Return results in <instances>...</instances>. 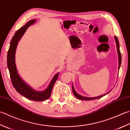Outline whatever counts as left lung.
Listing matches in <instances>:
<instances>
[{"label": "left lung", "instance_id": "left-lung-1", "mask_svg": "<svg viewBox=\"0 0 130 130\" xmlns=\"http://www.w3.org/2000/svg\"><path fill=\"white\" fill-rule=\"evenodd\" d=\"M114 39H115V41L116 42V45H117V52H118V63H119V67L118 69H119L120 68L121 65V61H122V57H121V53L120 52V50H119V42H118V39L117 37L116 36H114ZM72 90H73V92L74 95L75 96L76 98L78 99H80V100H94V99H99L100 98H102L103 96H105L106 94H104V95H101V96H99L98 97H95V98H87V97H84V96H81L80 95H79L76 92L74 88V86L73 85L72 86ZM109 91V92H110ZM109 92H108L107 93H108Z\"/></svg>", "mask_w": 130, "mask_h": 130}]
</instances>
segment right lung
Listing matches in <instances>:
<instances>
[{"mask_svg":"<svg viewBox=\"0 0 130 130\" xmlns=\"http://www.w3.org/2000/svg\"><path fill=\"white\" fill-rule=\"evenodd\" d=\"M36 20H31L27 22L24 26L21 27L15 33L14 36L10 43V46L7 54V67L8 68L10 77L12 83L14 88L19 93L24 97L31 100L36 101H41L47 100L50 97L53 86L59 75V73H57L51 81L48 87L43 91H37L34 90L30 86L25 83L22 78L20 77L18 73L16 63H15V53L18 43L22 35L30 25L35 22Z\"/></svg>","mask_w":130,"mask_h":130,"instance_id":"add662e5","label":"right lung"}]
</instances>
